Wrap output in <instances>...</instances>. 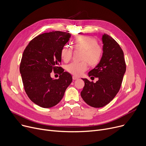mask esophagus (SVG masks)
Listing matches in <instances>:
<instances>
[{
	"instance_id": "1",
	"label": "esophagus",
	"mask_w": 146,
	"mask_h": 146,
	"mask_svg": "<svg viewBox=\"0 0 146 146\" xmlns=\"http://www.w3.org/2000/svg\"><path fill=\"white\" fill-rule=\"evenodd\" d=\"M72 78H73V80H78L79 79L78 77H76V76H73V77H72Z\"/></svg>"
}]
</instances>
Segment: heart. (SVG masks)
Instances as JSON below:
<instances>
[{
    "label": "heart",
    "mask_w": 146,
    "mask_h": 146,
    "mask_svg": "<svg viewBox=\"0 0 146 146\" xmlns=\"http://www.w3.org/2000/svg\"><path fill=\"white\" fill-rule=\"evenodd\" d=\"M76 50L82 51L80 63L74 62L66 67L67 70L74 76H79L87 70L88 65L96 66L102 57L103 49L98 44V41L93 37L88 35H80L76 37L73 42ZM61 57L64 61L70 60L72 56V48L66 45L61 50Z\"/></svg>",
    "instance_id": "obj_1"
}]
</instances>
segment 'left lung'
Wrapping results in <instances>:
<instances>
[{
    "label": "left lung",
    "mask_w": 146,
    "mask_h": 146,
    "mask_svg": "<svg viewBox=\"0 0 146 146\" xmlns=\"http://www.w3.org/2000/svg\"><path fill=\"white\" fill-rule=\"evenodd\" d=\"M101 60L88 76L98 78L96 82L82 79L85 82L80 95L89 106L101 108L109 104L118 94L126 71L124 52L119 45L106 34L102 36Z\"/></svg>",
    "instance_id": "obj_1"
}]
</instances>
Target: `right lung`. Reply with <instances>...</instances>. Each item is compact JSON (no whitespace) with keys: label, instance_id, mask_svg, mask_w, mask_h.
<instances>
[{"label":"right lung","instance_id":"1","mask_svg":"<svg viewBox=\"0 0 146 146\" xmlns=\"http://www.w3.org/2000/svg\"><path fill=\"white\" fill-rule=\"evenodd\" d=\"M70 37L68 33H44L31 41L23 52L19 70L25 91L31 100L42 108L59 103L72 82V75L58 66L61 50ZM52 71L60 74L58 80L50 77Z\"/></svg>","mask_w":146,"mask_h":146}]
</instances>
